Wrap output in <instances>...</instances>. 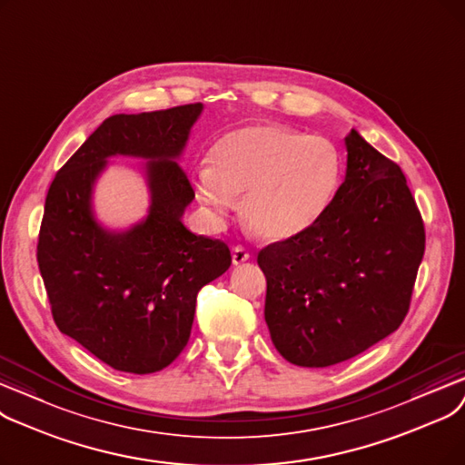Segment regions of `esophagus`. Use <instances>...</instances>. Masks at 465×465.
Returning <instances> with one entry per match:
<instances>
[{"mask_svg": "<svg viewBox=\"0 0 465 465\" xmlns=\"http://www.w3.org/2000/svg\"><path fill=\"white\" fill-rule=\"evenodd\" d=\"M250 259V253L244 246H234L232 248V264H242Z\"/></svg>", "mask_w": 465, "mask_h": 465, "instance_id": "34e87169", "label": "esophagus"}]
</instances>
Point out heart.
<instances>
[{
  "mask_svg": "<svg viewBox=\"0 0 465 465\" xmlns=\"http://www.w3.org/2000/svg\"><path fill=\"white\" fill-rule=\"evenodd\" d=\"M342 183V157L323 136L280 124L229 132L194 172V193L215 221L242 196L246 227L267 242H287L316 227Z\"/></svg>",
  "mask_w": 465,
  "mask_h": 465,
  "instance_id": "b5f03b06",
  "label": "heart"
}]
</instances>
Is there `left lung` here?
<instances>
[{
    "instance_id": "1",
    "label": "left lung",
    "mask_w": 465,
    "mask_h": 465,
    "mask_svg": "<svg viewBox=\"0 0 465 465\" xmlns=\"http://www.w3.org/2000/svg\"><path fill=\"white\" fill-rule=\"evenodd\" d=\"M344 143L346 178L333 206L308 232L257 255L271 339L299 367L346 361L393 333L424 257L422 215L401 168L358 130Z\"/></svg>"
}]
</instances>
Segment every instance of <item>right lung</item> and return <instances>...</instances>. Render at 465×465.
Here are the masks:
<instances>
[{"label":"right lung","mask_w":465,"mask_h":465,"mask_svg":"<svg viewBox=\"0 0 465 465\" xmlns=\"http://www.w3.org/2000/svg\"><path fill=\"white\" fill-rule=\"evenodd\" d=\"M203 104L105 119L49 187L37 262L56 327L117 371L149 374L185 348L201 287L231 267L225 242L183 225L194 191L180 166ZM145 158L150 210L126 232L94 217L106 159Z\"/></svg>","instance_id":"obj_1"}]
</instances>
